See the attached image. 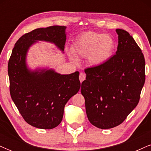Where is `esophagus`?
Masks as SVG:
<instances>
[{
	"instance_id": "1",
	"label": "esophagus",
	"mask_w": 151,
	"mask_h": 151,
	"mask_svg": "<svg viewBox=\"0 0 151 151\" xmlns=\"http://www.w3.org/2000/svg\"><path fill=\"white\" fill-rule=\"evenodd\" d=\"M85 79H86V74L83 73V72H81V73H80V74H79V80H80L81 82H82L83 81L85 80Z\"/></svg>"
}]
</instances>
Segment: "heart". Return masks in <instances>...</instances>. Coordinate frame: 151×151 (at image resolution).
Listing matches in <instances>:
<instances>
[{
    "label": "heart",
    "mask_w": 151,
    "mask_h": 151,
    "mask_svg": "<svg viewBox=\"0 0 151 151\" xmlns=\"http://www.w3.org/2000/svg\"><path fill=\"white\" fill-rule=\"evenodd\" d=\"M114 49L115 42L110 35L94 32L80 35L74 44L75 53L82 58H89L93 65H101L108 61Z\"/></svg>",
    "instance_id": "b5f03b06"
}]
</instances>
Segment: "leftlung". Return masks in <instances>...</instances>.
<instances>
[{
  "label": "left lung",
  "mask_w": 151,
  "mask_h": 151,
  "mask_svg": "<svg viewBox=\"0 0 151 151\" xmlns=\"http://www.w3.org/2000/svg\"><path fill=\"white\" fill-rule=\"evenodd\" d=\"M117 51L101 65L84 70L81 93L92 125L101 129L122 124L139 102L145 84V58L126 30L116 29Z\"/></svg>",
  "instance_id": "obj_1"
}]
</instances>
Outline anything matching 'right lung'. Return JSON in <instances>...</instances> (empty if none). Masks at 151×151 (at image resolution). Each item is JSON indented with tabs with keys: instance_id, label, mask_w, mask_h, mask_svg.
Wrapping results in <instances>:
<instances>
[{
	"instance_id": "right-lung-1",
	"label": "right lung",
	"mask_w": 151,
	"mask_h": 151,
	"mask_svg": "<svg viewBox=\"0 0 151 151\" xmlns=\"http://www.w3.org/2000/svg\"><path fill=\"white\" fill-rule=\"evenodd\" d=\"M65 29L53 25L25 33L15 43L8 61L12 99L24 120L38 129H52L61 123L65 104L80 89L79 72L62 75L53 70L30 72L25 65L26 52L35 40L53 42L63 50Z\"/></svg>"
}]
</instances>
